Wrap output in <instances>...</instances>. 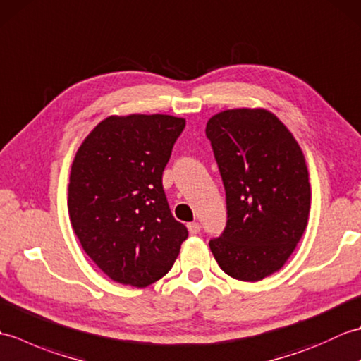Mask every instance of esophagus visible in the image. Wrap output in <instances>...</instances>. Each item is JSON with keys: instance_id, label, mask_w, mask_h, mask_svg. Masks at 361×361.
Here are the masks:
<instances>
[{"instance_id": "obj_1", "label": "esophagus", "mask_w": 361, "mask_h": 361, "mask_svg": "<svg viewBox=\"0 0 361 361\" xmlns=\"http://www.w3.org/2000/svg\"><path fill=\"white\" fill-rule=\"evenodd\" d=\"M188 231H189V234L195 235L200 233V225L195 224V221H192V224H188Z\"/></svg>"}]
</instances>
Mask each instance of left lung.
Masks as SVG:
<instances>
[{
	"label": "left lung",
	"instance_id": "8db88e82",
	"mask_svg": "<svg viewBox=\"0 0 361 361\" xmlns=\"http://www.w3.org/2000/svg\"><path fill=\"white\" fill-rule=\"evenodd\" d=\"M226 192L224 234L209 242L219 267L243 282L279 271L305 231L312 190L295 136L265 109H231L209 118Z\"/></svg>",
	"mask_w": 361,
	"mask_h": 361
}]
</instances>
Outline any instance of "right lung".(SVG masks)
Wrapping results in <instances>:
<instances>
[{
	"label": "right lung",
	"mask_w": 361,
	"mask_h": 361,
	"mask_svg": "<svg viewBox=\"0 0 361 361\" xmlns=\"http://www.w3.org/2000/svg\"><path fill=\"white\" fill-rule=\"evenodd\" d=\"M186 126L171 114L105 118L75 152L68 212L88 257L114 282L144 288L171 270L188 239L163 171Z\"/></svg>",
	"instance_id": "1"
}]
</instances>
